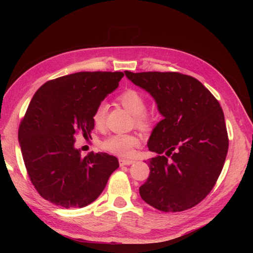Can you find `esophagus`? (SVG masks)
<instances>
[{
  "mask_svg": "<svg viewBox=\"0 0 253 253\" xmlns=\"http://www.w3.org/2000/svg\"><path fill=\"white\" fill-rule=\"evenodd\" d=\"M135 163V161L132 160H125V159H120V165L124 166V165H131Z\"/></svg>",
  "mask_w": 253,
  "mask_h": 253,
  "instance_id": "esophagus-1",
  "label": "esophagus"
}]
</instances>
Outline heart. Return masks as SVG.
I'll use <instances>...</instances> for the list:
<instances>
[{
  "instance_id": "obj_1",
  "label": "heart",
  "mask_w": 253,
  "mask_h": 253,
  "mask_svg": "<svg viewBox=\"0 0 253 253\" xmlns=\"http://www.w3.org/2000/svg\"><path fill=\"white\" fill-rule=\"evenodd\" d=\"M120 103L129 111L131 114L135 115L136 125L138 127L146 129L150 126V116L146 112L147 110V100L140 91L135 89H127L117 96ZM107 105L105 103L98 104L95 106L92 114V121L96 128H102L105 123ZM140 144V137L136 133H115L106 137L101 142V148L112 154L118 155V157H131L133 149Z\"/></svg>"
}]
</instances>
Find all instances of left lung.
<instances>
[{
    "instance_id": "obj_1",
    "label": "left lung",
    "mask_w": 253,
    "mask_h": 253,
    "mask_svg": "<svg viewBox=\"0 0 253 253\" xmlns=\"http://www.w3.org/2000/svg\"><path fill=\"white\" fill-rule=\"evenodd\" d=\"M158 103L163 120L148 148L150 174L142 200L162 212H181L206 198L223 169L228 135L218 101L199 82L177 72H125Z\"/></svg>"
}]
</instances>
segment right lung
Here are the masks:
<instances>
[{
  "label": "right lung",
  "mask_w": 253,
  "mask_h": 253,
  "mask_svg": "<svg viewBox=\"0 0 253 253\" xmlns=\"http://www.w3.org/2000/svg\"><path fill=\"white\" fill-rule=\"evenodd\" d=\"M122 72H80L49 80L32 96L19 124L18 140L31 184L45 200L84 208L104 190L120 168L117 158L91 152L83 158L75 137H90L95 106L114 91Z\"/></svg>",
  "instance_id": "right-lung-1"
}]
</instances>
